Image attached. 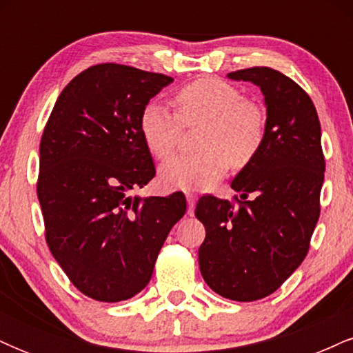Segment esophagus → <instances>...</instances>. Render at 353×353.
<instances>
[{"instance_id": "34e87169", "label": "esophagus", "mask_w": 353, "mask_h": 353, "mask_svg": "<svg viewBox=\"0 0 353 353\" xmlns=\"http://www.w3.org/2000/svg\"><path fill=\"white\" fill-rule=\"evenodd\" d=\"M185 199H188V214L192 216L194 214V205H196V196L192 192L185 194Z\"/></svg>"}]
</instances>
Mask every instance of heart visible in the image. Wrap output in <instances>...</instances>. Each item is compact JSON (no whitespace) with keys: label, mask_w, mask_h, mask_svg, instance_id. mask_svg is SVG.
<instances>
[{"label":"heart","mask_w":353,"mask_h":353,"mask_svg":"<svg viewBox=\"0 0 353 353\" xmlns=\"http://www.w3.org/2000/svg\"><path fill=\"white\" fill-rule=\"evenodd\" d=\"M176 114L159 103H148L139 116V132L157 159L171 156L179 143L181 124H201L196 154H179L159 169L161 185L174 190L212 188L230 164L252 163L267 136V116L257 101L214 78L196 79L174 92Z\"/></svg>","instance_id":"b5f03b06"}]
</instances>
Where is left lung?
Returning <instances> with one entry per match:
<instances>
[{"label":"left lung","instance_id":"left-lung-1","mask_svg":"<svg viewBox=\"0 0 353 353\" xmlns=\"http://www.w3.org/2000/svg\"><path fill=\"white\" fill-rule=\"evenodd\" d=\"M262 89L267 136L261 152L237 174L232 201L202 196L199 267L214 292L237 302L274 294L302 264L320 216L325 157L310 96L272 68L229 72Z\"/></svg>","mask_w":353,"mask_h":353}]
</instances>
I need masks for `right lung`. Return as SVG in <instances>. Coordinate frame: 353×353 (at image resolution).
Here are the masks:
<instances>
[{"label": "right lung", "mask_w": 353, "mask_h": 353, "mask_svg": "<svg viewBox=\"0 0 353 353\" xmlns=\"http://www.w3.org/2000/svg\"><path fill=\"white\" fill-rule=\"evenodd\" d=\"M171 76L116 63L72 78L39 143L36 182L51 254L72 285L99 302L134 297L151 281L185 197H129L156 176L139 132L145 104Z\"/></svg>", "instance_id": "right-lung-1"}]
</instances>
